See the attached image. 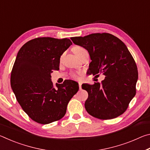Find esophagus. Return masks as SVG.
Returning a JSON list of instances; mask_svg holds the SVG:
<instances>
[{"label":"esophagus","instance_id":"34e87169","mask_svg":"<svg viewBox=\"0 0 150 150\" xmlns=\"http://www.w3.org/2000/svg\"><path fill=\"white\" fill-rule=\"evenodd\" d=\"M81 85H82V83H79V88H80V89H81V88H82V87H81Z\"/></svg>","mask_w":150,"mask_h":150}]
</instances>
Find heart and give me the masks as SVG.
Returning <instances> with one entry per match:
<instances>
[{
	"label": "heart",
	"instance_id": "b5f03b06",
	"mask_svg": "<svg viewBox=\"0 0 150 150\" xmlns=\"http://www.w3.org/2000/svg\"><path fill=\"white\" fill-rule=\"evenodd\" d=\"M85 50L84 49V48H83L82 47H80V46L74 47H73V52L75 53V54L77 55V56L79 55H80L81 53H82L83 51H85ZM73 78L76 79H79V76L77 75V74H73Z\"/></svg>",
	"mask_w": 150,
	"mask_h": 150
}]
</instances>
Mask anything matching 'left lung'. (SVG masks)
<instances>
[{
  "label": "left lung",
  "instance_id": "8db88e82",
  "mask_svg": "<svg viewBox=\"0 0 150 150\" xmlns=\"http://www.w3.org/2000/svg\"><path fill=\"white\" fill-rule=\"evenodd\" d=\"M71 40L88 51L91 59L90 74L105 76L101 83L82 85L88 95L85 103L86 110L94 117L105 120L121 115L136 95L138 78L135 61L126 45L108 33Z\"/></svg>",
  "mask_w": 150,
  "mask_h": 150
}]
</instances>
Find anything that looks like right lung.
<instances>
[{"instance_id":"right-lung-1","label":"right lung","mask_w":150,"mask_h":150,"mask_svg":"<svg viewBox=\"0 0 150 150\" xmlns=\"http://www.w3.org/2000/svg\"><path fill=\"white\" fill-rule=\"evenodd\" d=\"M72 45L69 39L38 38L26 43L18 52L11 85L17 101L33 120L50 124L63 118L68 103L77 93L72 80L53 86L51 73L59 67L60 57Z\"/></svg>"}]
</instances>
